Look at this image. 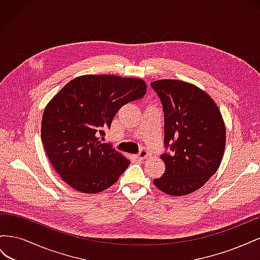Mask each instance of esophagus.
Listing matches in <instances>:
<instances>
[{
  "mask_svg": "<svg viewBox=\"0 0 260 260\" xmlns=\"http://www.w3.org/2000/svg\"><path fill=\"white\" fill-rule=\"evenodd\" d=\"M148 156V152L146 151V149H141V151H140V153L138 154V155H136L135 157H136V158L137 159H139V160H143V159H145L146 158V157Z\"/></svg>",
  "mask_w": 260,
  "mask_h": 260,
  "instance_id": "obj_1",
  "label": "esophagus"
}]
</instances>
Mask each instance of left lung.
Here are the masks:
<instances>
[{
    "label": "left lung",
    "mask_w": 260,
    "mask_h": 260,
    "mask_svg": "<svg viewBox=\"0 0 260 260\" xmlns=\"http://www.w3.org/2000/svg\"><path fill=\"white\" fill-rule=\"evenodd\" d=\"M152 88L164 108V142L169 152L160 155L164 175L154 184L164 193H193L215 175L225 146V127L216 103L194 84L156 80Z\"/></svg>",
    "instance_id": "left-lung-1"
}]
</instances>
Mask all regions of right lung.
Listing matches in <instances>:
<instances>
[{"label":"right lung","instance_id":"add662e5","mask_svg":"<svg viewBox=\"0 0 260 260\" xmlns=\"http://www.w3.org/2000/svg\"><path fill=\"white\" fill-rule=\"evenodd\" d=\"M145 93L146 83L138 78L85 75L69 81L50 101L41 139L52 166L68 185L94 194L119 179L130 161L99 137L105 136L123 105Z\"/></svg>","mask_w":260,"mask_h":260}]
</instances>
